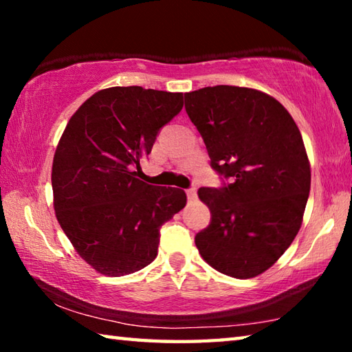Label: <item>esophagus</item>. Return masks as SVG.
Returning a JSON list of instances; mask_svg holds the SVG:
<instances>
[{
    "label": "esophagus",
    "instance_id": "obj_1",
    "mask_svg": "<svg viewBox=\"0 0 352 352\" xmlns=\"http://www.w3.org/2000/svg\"><path fill=\"white\" fill-rule=\"evenodd\" d=\"M186 194H188V199H189V200H194L195 197H197V188H190V189H188Z\"/></svg>",
    "mask_w": 352,
    "mask_h": 352
}]
</instances>
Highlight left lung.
Here are the masks:
<instances>
[{
	"instance_id": "1",
	"label": "left lung",
	"mask_w": 352,
	"mask_h": 352,
	"mask_svg": "<svg viewBox=\"0 0 352 352\" xmlns=\"http://www.w3.org/2000/svg\"><path fill=\"white\" fill-rule=\"evenodd\" d=\"M220 188H200L211 211L195 245L223 275L247 279L281 258L300 231L311 164L294 118L253 88L217 85L184 94Z\"/></svg>"
}]
</instances>
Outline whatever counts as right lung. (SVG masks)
Wrapping results in <instances>:
<instances>
[{
	"instance_id": "right-lung-1",
	"label": "right lung",
	"mask_w": 352,
	"mask_h": 352,
	"mask_svg": "<svg viewBox=\"0 0 352 352\" xmlns=\"http://www.w3.org/2000/svg\"><path fill=\"white\" fill-rule=\"evenodd\" d=\"M183 93L111 87L71 116L52 162L58 223L80 258L105 276L135 273L157 258L160 228L186 205L178 188L136 178Z\"/></svg>"
}]
</instances>
